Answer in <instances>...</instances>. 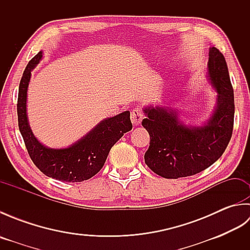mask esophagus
<instances>
[{
  "label": "esophagus",
  "mask_w": 250,
  "mask_h": 250,
  "mask_svg": "<svg viewBox=\"0 0 250 250\" xmlns=\"http://www.w3.org/2000/svg\"><path fill=\"white\" fill-rule=\"evenodd\" d=\"M143 117H144V115H143L142 109L139 107L134 108L131 111V121L134 125H139L141 124V121L143 120Z\"/></svg>",
  "instance_id": "1"
}]
</instances>
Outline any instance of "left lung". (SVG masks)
Returning a JSON list of instances; mask_svg holds the SVG:
<instances>
[{"instance_id": "8db88e82", "label": "left lung", "mask_w": 250, "mask_h": 250, "mask_svg": "<svg viewBox=\"0 0 250 250\" xmlns=\"http://www.w3.org/2000/svg\"><path fill=\"white\" fill-rule=\"evenodd\" d=\"M208 75L218 92V103L209 121L202 126H187L174 110L148 107L142 125L150 135L145 163L164 178L195 175L215 163L225 152L234 125V93L224 55L209 49Z\"/></svg>"}]
</instances>
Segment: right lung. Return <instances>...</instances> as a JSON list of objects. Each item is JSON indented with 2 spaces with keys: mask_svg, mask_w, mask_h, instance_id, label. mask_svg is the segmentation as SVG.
<instances>
[{
  "mask_svg": "<svg viewBox=\"0 0 250 250\" xmlns=\"http://www.w3.org/2000/svg\"><path fill=\"white\" fill-rule=\"evenodd\" d=\"M42 51L26 65L19 83L17 114L20 133L31 160L46 176L61 182L79 183L94 176L103 167L110 148L132 130L130 111H125L101 122L86 136L64 149H50L35 139L26 117V92L31 71L42 59Z\"/></svg>",
  "mask_w": 250,
  "mask_h": 250,
  "instance_id": "add662e5",
  "label": "right lung"
}]
</instances>
